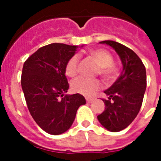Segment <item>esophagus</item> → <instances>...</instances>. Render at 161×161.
Listing matches in <instances>:
<instances>
[{"instance_id": "esophagus-1", "label": "esophagus", "mask_w": 161, "mask_h": 161, "mask_svg": "<svg viewBox=\"0 0 161 161\" xmlns=\"http://www.w3.org/2000/svg\"><path fill=\"white\" fill-rule=\"evenodd\" d=\"M86 102H87L88 103H91L93 102V99H91V98H86Z\"/></svg>"}]
</instances>
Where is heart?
Returning <instances> with one entry per match:
<instances>
[{"instance_id":"1","label":"heart","mask_w":161,"mask_h":161,"mask_svg":"<svg viewBox=\"0 0 161 161\" xmlns=\"http://www.w3.org/2000/svg\"><path fill=\"white\" fill-rule=\"evenodd\" d=\"M91 56L94 57L98 65L99 70L97 73L106 78L112 79L117 73V68L114 65V58L107 50L96 49L91 52ZM80 62V56L74 54L67 61L65 65V74L68 77H76L78 73V66ZM102 84L98 79H91L86 77H78L71 83V89L74 92L84 95L86 97H91L99 91Z\"/></svg>"}]
</instances>
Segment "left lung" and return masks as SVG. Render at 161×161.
Here are the masks:
<instances>
[{"instance_id": "obj_1", "label": "left lung", "mask_w": 161, "mask_h": 161, "mask_svg": "<svg viewBox=\"0 0 161 161\" xmlns=\"http://www.w3.org/2000/svg\"><path fill=\"white\" fill-rule=\"evenodd\" d=\"M115 50L123 65V70L104 93L108 99L104 102V111L97 116L108 131L119 132L135 120L142 107L147 87L146 68L138 55L127 46L113 40H104Z\"/></svg>"}]
</instances>
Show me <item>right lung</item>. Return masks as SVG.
<instances>
[{
  "mask_svg": "<svg viewBox=\"0 0 161 161\" xmlns=\"http://www.w3.org/2000/svg\"><path fill=\"white\" fill-rule=\"evenodd\" d=\"M77 46L53 43L42 46L25 61L21 87L30 114L50 135H60L73 123L84 96L65 95L69 84L65 65Z\"/></svg>",
  "mask_w": 161,
  "mask_h": 161,
  "instance_id": "add662e5",
  "label": "right lung"
}]
</instances>
